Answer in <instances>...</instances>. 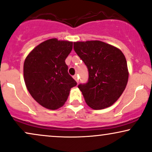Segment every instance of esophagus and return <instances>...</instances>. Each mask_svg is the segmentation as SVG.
Instances as JSON below:
<instances>
[{"label":"esophagus","instance_id":"esophagus-1","mask_svg":"<svg viewBox=\"0 0 152 152\" xmlns=\"http://www.w3.org/2000/svg\"><path fill=\"white\" fill-rule=\"evenodd\" d=\"M73 78H74V79H75V80H76V82H77V83H78V75H77V74L74 75V76H73Z\"/></svg>","mask_w":152,"mask_h":152}]
</instances>
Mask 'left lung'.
Listing matches in <instances>:
<instances>
[{"label":"left lung","instance_id":"left-lung-1","mask_svg":"<svg viewBox=\"0 0 152 152\" xmlns=\"http://www.w3.org/2000/svg\"><path fill=\"white\" fill-rule=\"evenodd\" d=\"M74 49L88 71V81L78 86L86 103L94 110L112 105L123 93L128 81L123 53L98 40L74 42Z\"/></svg>","mask_w":152,"mask_h":152}]
</instances>
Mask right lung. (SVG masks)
<instances>
[{
  "label": "right lung",
  "instance_id": "right-lung-1",
  "mask_svg": "<svg viewBox=\"0 0 152 152\" xmlns=\"http://www.w3.org/2000/svg\"><path fill=\"white\" fill-rule=\"evenodd\" d=\"M73 42L51 39L37 46L25 58L24 79L32 98L43 107H61L77 83L68 73L65 60Z\"/></svg>",
  "mask_w": 152,
  "mask_h": 152
}]
</instances>
